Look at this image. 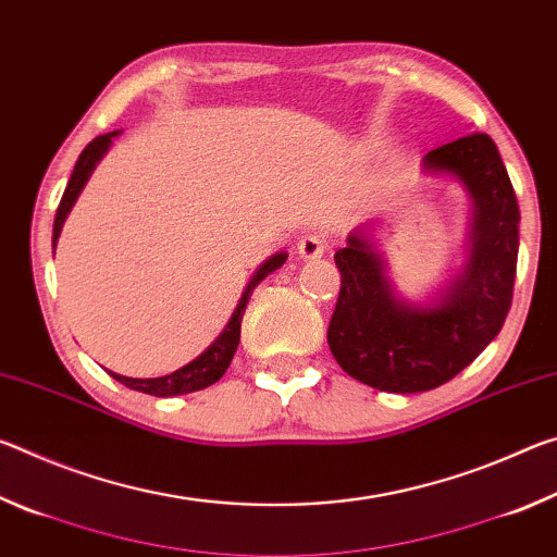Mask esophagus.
Instances as JSON below:
<instances>
[{"mask_svg": "<svg viewBox=\"0 0 557 557\" xmlns=\"http://www.w3.org/2000/svg\"><path fill=\"white\" fill-rule=\"evenodd\" d=\"M297 252L301 260H317L326 252V238L322 233H309L297 243Z\"/></svg>", "mask_w": 557, "mask_h": 557, "instance_id": "34e87169", "label": "esophagus"}]
</instances>
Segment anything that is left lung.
Segmentation results:
<instances>
[{
    "label": "left lung",
    "instance_id": "8db88e82",
    "mask_svg": "<svg viewBox=\"0 0 557 557\" xmlns=\"http://www.w3.org/2000/svg\"><path fill=\"white\" fill-rule=\"evenodd\" d=\"M425 169L457 176L474 201L467 268L435 305L395 297L379 252L363 235L336 250L342 272L329 348L371 388L422 393L455 379L502 332L518 260V201L494 139L474 132L425 154Z\"/></svg>",
    "mask_w": 557,
    "mask_h": 557
}]
</instances>
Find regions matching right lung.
Instances as JSON below:
<instances>
[{"instance_id": "obj_1", "label": "right lung", "mask_w": 557, "mask_h": 557, "mask_svg": "<svg viewBox=\"0 0 557 557\" xmlns=\"http://www.w3.org/2000/svg\"><path fill=\"white\" fill-rule=\"evenodd\" d=\"M117 135H120V132H108V135H100V137L92 139V143L81 152L78 162H75V166H73V174L69 178V186H65V191H63L59 211H55L53 248H55V240H59V235H61L65 215L71 213L75 199H78V194L83 191V186H86L88 176L92 174V169H96V164L100 162L102 154L108 152V147L112 145V137H117ZM285 260H287V252H277V256H272L270 260L262 262L260 270L248 282V287H245L238 307H235L231 322L225 324L221 336L215 338V342L209 348H206L201 356H196L191 363H186L184 369H178V371L169 373V375H159V379H127V375H120V373H112V371H108V373L115 381H120L122 385H127V388L147 393V395H157V398H172V395H184V393L209 388V385H213L215 381L221 379L225 369H228L231 361H233L235 348H238V344H240L243 314H245V307H248V301H250L252 289H256L258 282L265 280L272 270L285 265Z\"/></svg>"}]
</instances>
